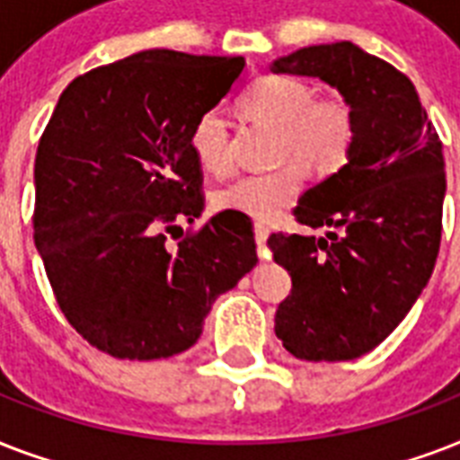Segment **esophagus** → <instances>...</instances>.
I'll return each instance as SVG.
<instances>
[{
    "label": "esophagus",
    "instance_id": "obj_1",
    "mask_svg": "<svg viewBox=\"0 0 460 460\" xmlns=\"http://www.w3.org/2000/svg\"><path fill=\"white\" fill-rule=\"evenodd\" d=\"M267 238H270V229L265 224H255V241H258L260 258H270V251H267Z\"/></svg>",
    "mask_w": 460,
    "mask_h": 460
}]
</instances>
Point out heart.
I'll use <instances>...</instances> for the list:
<instances>
[{
	"mask_svg": "<svg viewBox=\"0 0 460 460\" xmlns=\"http://www.w3.org/2000/svg\"><path fill=\"white\" fill-rule=\"evenodd\" d=\"M243 107L252 119L279 128L277 159L288 164L262 173H243L217 193V208L252 219H274L298 198L303 166L327 176L339 172L356 143V114L341 97H320L310 83L284 74L260 75L245 90ZM195 159L212 173H226L231 157L229 121L219 110H205L188 136Z\"/></svg>",
	"mask_w": 460,
	"mask_h": 460,
	"instance_id": "1",
	"label": "heart"
}]
</instances>
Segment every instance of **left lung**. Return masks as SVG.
<instances>
[{"instance_id":"left-lung-1","label":"left lung","mask_w":460,"mask_h":460,"mask_svg":"<svg viewBox=\"0 0 460 460\" xmlns=\"http://www.w3.org/2000/svg\"><path fill=\"white\" fill-rule=\"evenodd\" d=\"M274 71L334 85L358 126L349 164L294 208L296 222L327 236L267 238L291 274L274 332L301 360H353L399 327L432 277L447 193L442 140L411 78L353 42L305 47Z\"/></svg>"}]
</instances>
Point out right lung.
<instances>
[{"label":"right lung","instance_id":"1","mask_svg":"<svg viewBox=\"0 0 460 460\" xmlns=\"http://www.w3.org/2000/svg\"><path fill=\"white\" fill-rule=\"evenodd\" d=\"M243 66L147 49L61 93L35 155L32 238L61 313L97 350L159 360L190 349L217 296L258 262L251 222L229 209L168 245L205 209L190 126Z\"/></svg>","mask_w":460,"mask_h":460}]
</instances>
